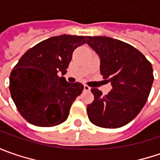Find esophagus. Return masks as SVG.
Here are the masks:
<instances>
[{
	"mask_svg": "<svg viewBox=\"0 0 160 160\" xmlns=\"http://www.w3.org/2000/svg\"><path fill=\"white\" fill-rule=\"evenodd\" d=\"M90 90H91V87H89L88 85H83V91L84 92H90Z\"/></svg>",
	"mask_w": 160,
	"mask_h": 160,
	"instance_id": "obj_1",
	"label": "esophagus"
}]
</instances>
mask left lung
I'll list each match as a JSON object with an SVG mask.
<instances>
[{"label": "left lung", "mask_w": 160, "mask_h": 160, "mask_svg": "<svg viewBox=\"0 0 160 160\" xmlns=\"http://www.w3.org/2000/svg\"><path fill=\"white\" fill-rule=\"evenodd\" d=\"M101 58L100 70L112 90L107 95L92 88L94 101L87 105L90 121L103 128H118L142 110L154 80L151 62L134 47L106 36H85Z\"/></svg>", "instance_id": "1"}]
</instances>
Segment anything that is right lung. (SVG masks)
<instances>
[{"label": "right lung", "instance_id": "add662e5", "mask_svg": "<svg viewBox=\"0 0 160 160\" xmlns=\"http://www.w3.org/2000/svg\"><path fill=\"white\" fill-rule=\"evenodd\" d=\"M84 36L62 34L29 49L13 68L9 91L21 116L36 126H58L67 120L70 108L83 90L64 77L75 49L85 43Z\"/></svg>", "mask_w": 160, "mask_h": 160}]
</instances>
